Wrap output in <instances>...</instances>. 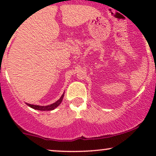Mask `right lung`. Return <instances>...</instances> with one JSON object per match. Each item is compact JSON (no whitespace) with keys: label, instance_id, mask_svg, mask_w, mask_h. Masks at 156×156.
Listing matches in <instances>:
<instances>
[{"label":"right lung","instance_id":"obj_1","mask_svg":"<svg viewBox=\"0 0 156 156\" xmlns=\"http://www.w3.org/2000/svg\"><path fill=\"white\" fill-rule=\"evenodd\" d=\"M64 96V92L63 93L61 98L59 99L57 101H55V103H52L51 105H33V104H29V103H26L27 105H28L29 107L31 108L35 109V110H39V111H52V110H54L55 108L61 104L62 101H63V98Z\"/></svg>","mask_w":156,"mask_h":156}]
</instances>
